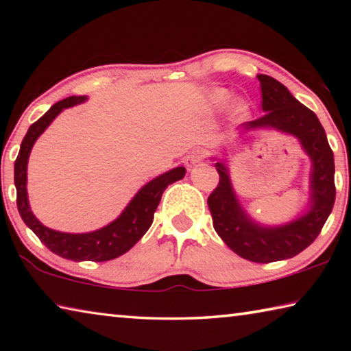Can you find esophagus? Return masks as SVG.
Returning <instances> with one entry per match:
<instances>
[{
	"label": "esophagus",
	"mask_w": 351,
	"mask_h": 351,
	"mask_svg": "<svg viewBox=\"0 0 351 351\" xmlns=\"http://www.w3.org/2000/svg\"><path fill=\"white\" fill-rule=\"evenodd\" d=\"M203 156H204V154L201 150H192L186 156V161H184V162H186V167L192 169L193 165H197L201 161V159H203Z\"/></svg>",
	"instance_id": "obj_1"
}]
</instances>
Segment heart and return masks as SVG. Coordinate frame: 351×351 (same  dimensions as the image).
<instances>
[{"mask_svg": "<svg viewBox=\"0 0 351 351\" xmlns=\"http://www.w3.org/2000/svg\"><path fill=\"white\" fill-rule=\"evenodd\" d=\"M228 99H229V94L226 93V91H218L217 94H215V102L218 104V105H224L226 102H228ZM245 108H243V105L240 104L239 105V111H243Z\"/></svg>", "mask_w": 351, "mask_h": 351, "instance_id": "1", "label": "heart"}]
</instances>
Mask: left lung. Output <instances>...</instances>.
<instances>
[{"label":"left lung","mask_w":351,"mask_h":351,"mask_svg":"<svg viewBox=\"0 0 351 351\" xmlns=\"http://www.w3.org/2000/svg\"><path fill=\"white\" fill-rule=\"evenodd\" d=\"M261 108L265 114L241 125V133L271 128L294 136L311 159L310 198L304 215L278 226L260 224L243 209L230 181L226 159H215L219 175L217 189L207 198L213 229L232 251L255 263L294 257L320 234L335 206V158L317 116L300 104L288 88L269 75L258 74Z\"/></svg>","instance_id":"obj_1"}]
</instances>
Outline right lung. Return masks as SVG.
<instances>
[{
  "label": "right lung",
  "instance_id": "add662e5",
  "mask_svg": "<svg viewBox=\"0 0 351 351\" xmlns=\"http://www.w3.org/2000/svg\"><path fill=\"white\" fill-rule=\"evenodd\" d=\"M86 96H71L52 105L37 122L29 127L21 142L20 153L14 165V181L16 187V206L23 221L38 237L43 245L60 257L73 261H106L121 257L138 243L150 229L153 215L169 184L180 181L186 175V169L175 167L147 182L134 195L128 206L114 221L93 232L69 234L46 228L34 215L27 199V161L35 141L51 125V122L64 108L83 104Z\"/></svg>",
  "mask_w": 351,
  "mask_h": 351
}]
</instances>
